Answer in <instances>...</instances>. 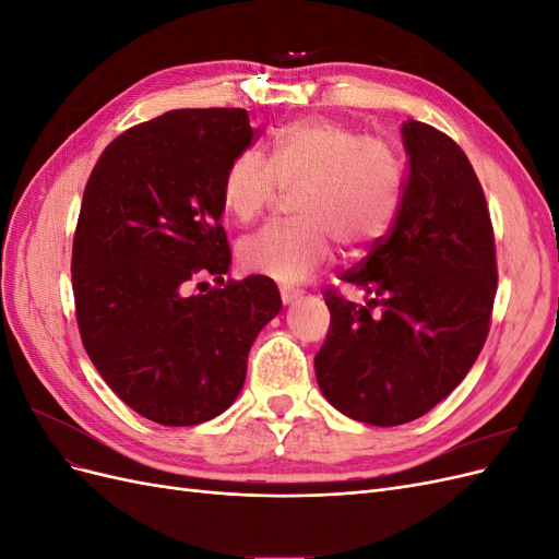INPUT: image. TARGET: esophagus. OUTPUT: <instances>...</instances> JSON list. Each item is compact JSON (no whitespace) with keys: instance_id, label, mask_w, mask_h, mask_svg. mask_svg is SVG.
Instances as JSON below:
<instances>
[{"instance_id":"obj_1","label":"esophagus","mask_w":559,"mask_h":559,"mask_svg":"<svg viewBox=\"0 0 559 559\" xmlns=\"http://www.w3.org/2000/svg\"><path fill=\"white\" fill-rule=\"evenodd\" d=\"M280 298H282L284 306H294V302L300 298V294H298V292H292V289H282V292H280Z\"/></svg>"}]
</instances>
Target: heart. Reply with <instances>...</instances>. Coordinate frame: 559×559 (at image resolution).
<instances>
[{"mask_svg":"<svg viewBox=\"0 0 559 559\" xmlns=\"http://www.w3.org/2000/svg\"><path fill=\"white\" fill-rule=\"evenodd\" d=\"M403 165L384 140L361 138L329 118H300L282 128L270 158L242 151L224 173V210L240 224L257 222L295 195L296 226H267L238 245L247 273L296 286L324 267L333 245L349 259L376 249L394 224Z\"/></svg>","mask_w":559,"mask_h":559,"instance_id":"1","label":"heart"}]
</instances>
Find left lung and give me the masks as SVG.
I'll list each match as a JSON object with an SVG mask.
<instances>
[{"label": "left lung", "mask_w": 559, "mask_h": 559, "mask_svg": "<svg viewBox=\"0 0 559 559\" xmlns=\"http://www.w3.org/2000/svg\"><path fill=\"white\" fill-rule=\"evenodd\" d=\"M408 181L392 233L326 292L331 326L314 357L321 394L343 415L396 427L429 413L485 345L497 294L495 233L480 181L448 134L401 128Z\"/></svg>", "instance_id": "8db88e82"}]
</instances>
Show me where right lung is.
Listing matches in <instances>:
<instances>
[{"mask_svg":"<svg viewBox=\"0 0 559 559\" xmlns=\"http://www.w3.org/2000/svg\"><path fill=\"white\" fill-rule=\"evenodd\" d=\"M251 140L245 109L167 111L118 134L83 191L72 249L83 347L118 399L165 427L228 411L282 310L273 280L224 284L222 181ZM202 276L219 286L189 295Z\"/></svg>","mask_w":559,"mask_h":559,"instance_id":"add662e5","label":"right lung"}]
</instances>
